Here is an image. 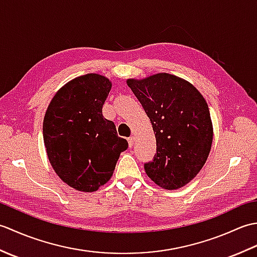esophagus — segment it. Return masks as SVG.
Here are the masks:
<instances>
[{
	"instance_id": "1",
	"label": "esophagus",
	"mask_w": 257,
	"mask_h": 257,
	"mask_svg": "<svg viewBox=\"0 0 257 257\" xmlns=\"http://www.w3.org/2000/svg\"><path fill=\"white\" fill-rule=\"evenodd\" d=\"M128 144H129V148H133L134 145H135V137L132 136V137L128 138Z\"/></svg>"
}]
</instances>
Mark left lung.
<instances>
[{
    "label": "left lung",
    "mask_w": 257,
    "mask_h": 257,
    "mask_svg": "<svg viewBox=\"0 0 257 257\" xmlns=\"http://www.w3.org/2000/svg\"><path fill=\"white\" fill-rule=\"evenodd\" d=\"M127 85L149 117L157 140L154 161L145 165L152 181L166 190L188 184L210 155L213 124L204 97L183 78L158 73Z\"/></svg>",
    "instance_id": "8db88e82"
}]
</instances>
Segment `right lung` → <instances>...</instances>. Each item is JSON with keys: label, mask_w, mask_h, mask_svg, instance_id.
<instances>
[{"label": "right lung", "mask_w": 257, "mask_h": 257, "mask_svg": "<svg viewBox=\"0 0 257 257\" xmlns=\"http://www.w3.org/2000/svg\"><path fill=\"white\" fill-rule=\"evenodd\" d=\"M111 81L99 74L78 76L59 88L43 121L48 160L63 182L95 192L110 180L127 140L102 116Z\"/></svg>", "instance_id": "1"}]
</instances>
